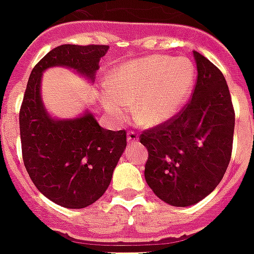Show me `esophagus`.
<instances>
[{"label":"esophagus","instance_id":"obj_1","mask_svg":"<svg viewBox=\"0 0 254 254\" xmlns=\"http://www.w3.org/2000/svg\"><path fill=\"white\" fill-rule=\"evenodd\" d=\"M127 141L130 144H134V142L138 141V133L134 132V130H129L127 132Z\"/></svg>","mask_w":254,"mask_h":254}]
</instances>
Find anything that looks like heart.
I'll return each instance as SVG.
<instances>
[{"label":"heart","instance_id":"1","mask_svg":"<svg viewBox=\"0 0 254 254\" xmlns=\"http://www.w3.org/2000/svg\"><path fill=\"white\" fill-rule=\"evenodd\" d=\"M195 71L186 58L153 55L120 65L112 89L103 91V105L116 120L129 114L142 125H157L179 112L191 93Z\"/></svg>","mask_w":254,"mask_h":254}]
</instances>
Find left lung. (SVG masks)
<instances>
[{
    "label": "left lung",
    "mask_w": 254,
    "mask_h": 254,
    "mask_svg": "<svg viewBox=\"0 0 254 254\" xmlns=\"http://www.w3.org/2000/svg\"><path fill=\"white\" fill-rule=\"evenodd\" d=\"M196 80L191 98L174 117L140 134L148 149L145 180L165 203H198L219 185L233 149L236 114L226 79L194 51Z\"/></svg>",
    "instance_id": "8db88e82"
}]
</instances>
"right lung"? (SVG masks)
<instances>
[{
    "label": "right lung",
    "instance_id": "obj_1",
    "mask_svg": "<svg viewBox=\"0 0 254 254\" xmlns=\"http://www.w3.org/2000/svg\"><path fill=\"white\" fill-rule=\"evenodd\" d=\"M108 46L63 44L51 50L32 69L20 108V137L24 165L41 194L56 204L83 208L108 190L122 152L127 130L103 129L87 113L55 121L40 99L41 72L65 65L94 79Z\"/></svg>",
    "mask_w": 254,
    "mask_h": 254
}]
</instances>
